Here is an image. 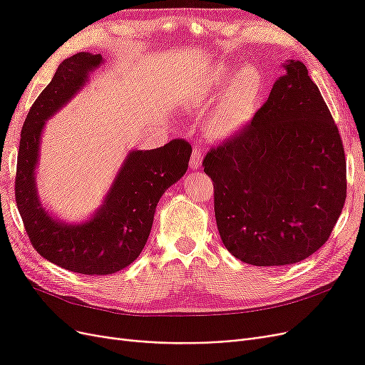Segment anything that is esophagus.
Returning <instances> with one entry per match:
<instances>
[{
  "mask_svg": "<svg viewBox=\"0 0 365 365\" xmlns=\"http://www.w3.org/2000/svg\"><path fill=\"white\" fill-rule=\"evenodd\" d=\"M202 165V152L200 146H195L192 150V157H190V168L192 169H201Z\"/></svg>",
  "mask_w": 365,
  "mask_h": 365,
  "instance_id": "obj_1",
  "label": "esophagus"
}]
</instances>
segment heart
<instances>
[{"instance_id":"b5f03b06","label":"heart","mask_w":365,"mask_h":365,"mask_svg":"<svg viewBox=\"0 0 365 365\" xmlns=\"http://www.w3.org/2000/svg\"><path fill=\"white\" fill-rule=\"evenodd\" d=\"M231 76L233 71L217 63L202 79L201 96L207 101H212L229 82L207 120V129L215 138H230L248 126L257 111L263 91L262 74L256 68L240 70L233 80Z\"/></svg>"}]
</instances>
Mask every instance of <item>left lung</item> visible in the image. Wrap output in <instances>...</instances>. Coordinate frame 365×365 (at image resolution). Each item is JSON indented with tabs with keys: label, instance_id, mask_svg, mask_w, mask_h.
I'll return each mask as SVG.
<instances>
[{
	"label": "left lung",
	"instance_id": "1",
	"mask_svg": "<svg viewBox=\"0 0 365 365\" xmlns=\"http://www.w3.org/2000/svg\"><path fill=\"white\" fill-rule=\"evenodd\" d=\"M268 101L202 161L215 185L225 248L256 267L292 264L322 248L346 202L338 128L300 61H288Z\"/></svg>",
	"mask_w": 365,
	"mask_h": 365
}]
</instances>
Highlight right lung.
Listing matches in <instances>:
<instances>
[{
    "label": "right lung",
    "mask_w": 365,
    "mask_h": 365,
    "mask_svg": "<svg viewBox=\"0 0 365 365\" xmlns=\"http://www.w3.org/2000/svg\"><path fill=\"white\" fill-rule=\"evenodd\" d=\"M102 61L101 54L82 51L59 63L23 125L15 181L16 205L33 248L58 267L85 275L114 274L140 256L160 197L187 172L192 155L190 143L182 138L129 152L103 204L82 224L62 222L42 207L35 170L43 125L82 90Z\"/></svg>",
    "instance_id": "right-lung-1"
}]
</instances>
